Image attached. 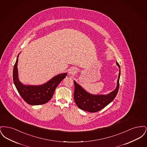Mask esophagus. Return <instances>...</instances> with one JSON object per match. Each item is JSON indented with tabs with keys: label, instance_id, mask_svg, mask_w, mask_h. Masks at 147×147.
Masks as SVG:
<instances>
[{
	"label": "esophagus",
	"instance_id": "1",
	"mask_svg": "<svg viewBox=\"0 0 147 147\" xmlns=\"http://www.w3.org/2000/svg\"><path fill=\"white\" fill-rule=\"evenodd\" d=\"M77 73V70L75 69V68H71V69H70V70H69V73L70 74H74L75 73Z\"/></svg>",
	"mask_w": 147,
	"mask_h": 147
}]
</instances>
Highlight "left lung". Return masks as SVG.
I'll list each match as a JSON object with an SVG mask.
<instances>
[{"instance_id":"1","label":"left lung","mask_w":147,"mask_h":147,"mask_svg":"<svg viewBox=\"0 0 147 147\" xmlns=\"http://www.w3.org/2000/svg\"><path fill=\"white\" fill-rule=\"evenodd\" d=\"M116 64L119 68L117 87L115 90L107 95H91L87 92L79 84L74 81V99L77 106L80 109L89 112H98L104 109L113 100L119 91V80L121 71L119 63L117 62Z\"/></svg>"}]
</instances>
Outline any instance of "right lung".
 Returning a JSON list of instances; mask_svg holds the SVG:
<instances>
[{
    "label": "right lung",
    "mask_w": 147,
    "mask_h": 147,
    "mask_svg": "<svg viewBox=\"0 0 147 147\" xmlns=\"http://www.w3.org/2000/svg\"><path fill=\"white\" fill-rule=\"evenodd\" d=\"M18 61L17 58L13 69L14 83L20 96L29 105H42L49 101L52 98L57 86L67 75V73L59 74L47 83L40 86L24 85L20 82L18 79Z\"/></svg>",
    "instance_id": "add662e5"
}]
</instances>
